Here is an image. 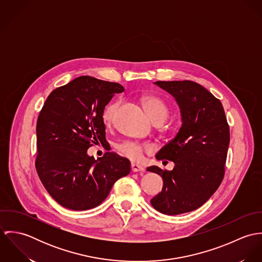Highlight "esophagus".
<instances>
[{
	"instance_id": "34e87169",
	"label": "esophagus",
	"mask_w": 262,
	"mask_h": 262,
	"mask_svg": "<svg viewBox=\"0 0 262 262\" xmlns=\"http://www.w3.org/2000/svg\"><path fill=\"white\" fill-rule=\"evenodd\" d=\"M131 169L133 172H142L144 171V167L141 166V165H138V164H135V163H132L131 164Z\"/></svg>"
}]
</instances>
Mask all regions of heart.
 Returning <instances> with one entry per match:
<instances>
[{
	"instance_id": "1",
	"label": "heart",
	"mask_w": 262,
	"mask_h": 262,
	"mask_svg": "<svg viewBox=\"0 0 262 262\" xmlns=\"http://www.w3.org/2000/svg\"><path fill=\"white\" fill-rule=\"evenodd\" d=\"M143 105L148 113L150 118L154 122H163L168 114L169 109L168 106L165 104L163 100H161L158 97L155 96H146L143 98ZM120 103L115 101L110 104H108L102 113V119L106 125H110L114 121V118L116 116V113L119 109ZM117 150L125 157L132 161H139L141 160L144 152V146L138 142L135 141H124L121 143H118L116 145Z\"/></svg>"
}]
</instances>
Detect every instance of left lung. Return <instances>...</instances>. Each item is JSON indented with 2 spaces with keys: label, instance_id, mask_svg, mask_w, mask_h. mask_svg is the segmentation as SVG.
<instances>
[{
  "label": "left lung",
  "instance_id": "obj_1",
  "mask_svg": "<svg viewBox=\"0 0 262 262\" xmlns=\"http://www.w3.org/2000/svg\"><path fill=\"white\" fill-rule=\"evenodd\" d=\"M154 83L176 98L183 125L155 156L158 160L173 161V169L156 165L147 168L163 181L161 192L150 203L162 214L180 215L203 206L221 185L230 129L222 103L203 85L191 80Z\"/></svg>",
  "mask_w": 262,
  "mask_h": 262
}]
</instances>
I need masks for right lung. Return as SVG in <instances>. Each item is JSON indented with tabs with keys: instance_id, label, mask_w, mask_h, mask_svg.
I'll return each mask as SVG.
<instances>
[{
	"instance_id": "obj_1",
	"label": "right lung",
	"mask_w": 262,
	"mask_h": 262,
	"mask_svg": "<svg viewBox=\"0 0 262 262\" xmlns=\"http://www.w3.org/2000/svg\"><path fill=\"white\" fill-rule=\"evenodd\" d=\"M122 92L120 83L82 75L53 90L40 111L35 167L48 193L67 209L99 206L131 171L130 161L117 153L97 160L86 153L93 143L107 141L102 113Z\"/></svg>"
}]
</instances>
